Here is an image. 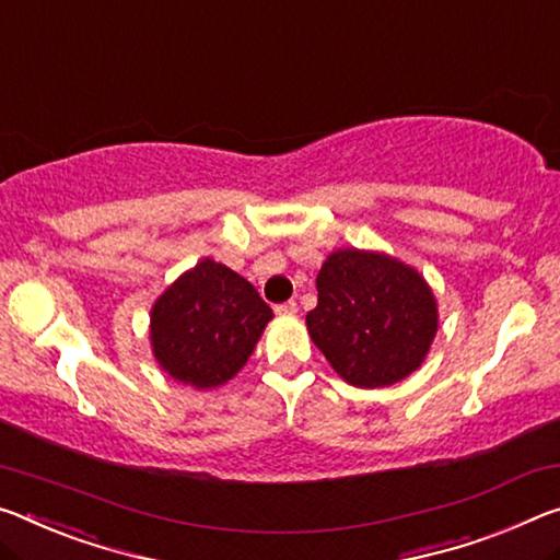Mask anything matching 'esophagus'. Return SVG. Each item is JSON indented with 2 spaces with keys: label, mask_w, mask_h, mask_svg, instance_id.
Here are the masks:
<instances>
[{
  "label": "esophagus",
  "mask_w": 560,
  "mask_h": 560,
  "mask_svg": "<svg viewBox=\"0 0 560 560\" xmlns=\"http://www.w3.org/2000/svg\"><path fill=\"white\" fill-rule=\"evenodd\" d=\"M299 312L296 301H283V304H277V314L281 316H294Z\"/></svg>",
  "instance_id": "obj_1"
}]
</instances>
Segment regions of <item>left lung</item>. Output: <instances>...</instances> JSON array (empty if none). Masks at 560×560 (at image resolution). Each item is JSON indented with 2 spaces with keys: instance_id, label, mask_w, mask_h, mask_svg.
<instances>
[{
  "instance_id": "1",
  "label": "left lung",
  "mask_w": 560,
  "mask_h": 560,
  "mask_svg": "<svg viewBox=\"0 0 560 560\" xmlns=\"http://www.w3.org/2000/svg\"><path fill=\"white\" fill-rule=\"evenodd\" d=\"M316 289L308 334L343 381L392 386L421 366L439 312L419 271L386 254L339 248L324 261Z\"/></svg>"
}]
</instances>
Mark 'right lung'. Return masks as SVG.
I'll use <instances>...</instances> for the list:
<instances>
[{
  "label": "right lung",
  "instance_id": "add662e5",
  "mask_svg": "<svg viewBox=\"0 0 560 560\" xmlns=\"http://www.w3.org/2000/svg\"><path fill=\"white\" fill-rule=\"evenodd\" d=\"M271 316L252 283L229 266L203 259L156 301L149 336L168 376L214 388L236 376Z\"/></svg>",
  "mask_w": 560,
  "mask_h": 560
}]
</instances>
